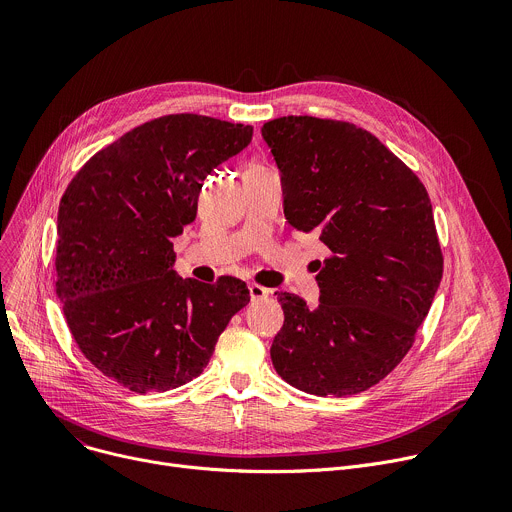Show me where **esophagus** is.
I'll use <instances>...</instances> for the list:
<instances>
[{
  "label": "esophagus",
  "mask_w": 512,
  "mask_h": 512,
  "mask_svg": "<svg viewBox=\"0 0 512 512\" xmlns=\"http://www.w3.org/2000/svg\"><path fill=\"white\" fill-rule=\"evenodd\" d=\"M248 289H250V299L252 301H262V299H266L270 295V291L266 287H262V285H250Z\"/></svg>",
  "instance_id": "obj_1"
}]
</instances>
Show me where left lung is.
<instances>
[{"label":"left lung","instance_id":"1","mask_svg":"<svg viewBox=\"0 0 512 512\" xmlns=\"http://www.w3.org/2000/svg\"><path fill=\"white\" fill-rule=\"evenodd\" d=\"M285 185V215L329 248L319 307L278 293L285 323L270 358L282 380L348 396L386 378L415 344L443 274L421 179L350 122L285 116L262 126Z\"/></svg>","mask_w":512,"mask_h":512}]
</instances>
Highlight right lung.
I'll list each match as a JSON object with an SVG mask.
<instances>
[{
    "mask_svg": "<svg viewBox=\"0 0 512 512\" xmlns=\"http://www.w3.org/2000/svg\"><path fill=\"white\" fill-rule=\"evenodd\" d=\"M250 140L252 126L170 113L93 154L61 199L54 287L67 325L83 356L132 392L199 376L250 303L240 278L205 285L173 268L205 175Z\"/></svg>",
    "mask_w": 512,
    "mask_h": 512,
    "instance_id": "add662e5",
    "label": "right lung"
}]
</instances>
